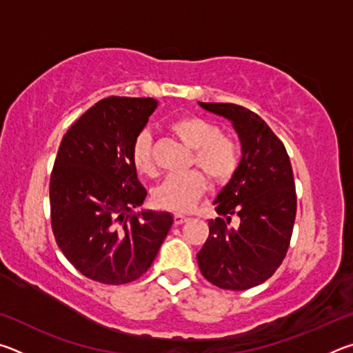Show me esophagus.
Returning <instances> with one entry per match:
<instances>
[{"mask_svg":"<svg viewBox=\"0 0 353 353\" xmlns=\"http://www.w3.org/2000/svg\"><path fill=\"white\" fill-rule=\"evenodd\" d=\"M187 221H188V218L183 216V214H181V213H176L174 214V224L176 225H181L183 223H187Z\"/></svg>","mask_w":353,"mask_h":353,"instance_id":"34e87169","label":"esophagus"}]
</instances>
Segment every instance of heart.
<instances>
[{"label":"heart","instance_id":"obj_1","mask_svg":"<svg viewBox=\"0 0 353 353\" xmlns=\"http://www.w3.org/2000/svg\"><path fill=\"white\" fill-rule=\"evenodd\" d=\"M170 130L183 145L191 148L190 165H196L210 177V181L224 185L240 166V148L236 141L210 119L201 117H181L170 124ZM134 168L143 176L155 174L151 137L146 132L137 135L130 149ZM207 188L202 172L191 170L183 174H172L152 191V202L157 208L185 213L196 205Z\"/></svg>","mask_w":353,"mask_h":353}]
</instances>
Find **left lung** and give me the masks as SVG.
I'll use <instances>...</instances> for the list:
<instances>
[{
	"label": "left lung",
	"mask_w": 353,
	"mask_h": 353,
	"mask_svg": "<svg viewBox=\"0 0 353 353\" xmlns=\"http://www.w3.org/2000/svg\"><path fill=\"white\" fill-rule=\"evenodd\" d=\"M230 119L241 140L240 166L214 199L216 219L198 265L208 282L223 290H249L270 279L288 252L296 219V185L288 152L263 119L243 105L199 103ZM232 216L241 218L230 225Z\"/></svg>",
	"instance_id": "1"
}]
</instances>
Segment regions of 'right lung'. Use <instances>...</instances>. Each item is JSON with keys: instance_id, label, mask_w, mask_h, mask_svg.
<instances>
[{"instance_id": "right-lung-1", "label": "right lung", "mask_w": 353, "mask_h": 353, "mask_svg": "<svg viewBox=\"0 0 353 353\" xmlns=\"http://www.w3.org/2000/svg\"><path fill=\"white\" fill-rule=\"evenodd\" d=\"M155 107L152 98L101 99L59 146L50 179L52 234L71 265L94 282L140 279L172 225L170 213H132L148 193L130 149Z\"/></svg>"}]
</instances>
